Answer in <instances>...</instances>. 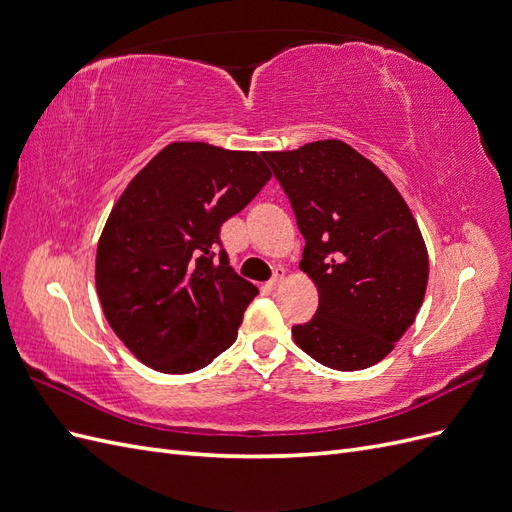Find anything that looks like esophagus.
<instances>
[{
  "label": "esophagus",
  "mask_w": 512,
  "mask_h": 512,
  "mask_svg": "<svg viewBox=\"0 0 512 512\" xmlns=\"http://www.w3.org/2000/svg\"><path fill=\"white\" fill-rule=\"evenodd\" d=\"M284 280H286V273H284V269H277L275 271V275H273V280L267 284L271 290H277L280 288L282 284H284Z\"/></svg>",
  "instance_id": "34e87169"
}]
</instances>
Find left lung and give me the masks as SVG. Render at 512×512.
<instances>
[{"mask_svg":"<svg viewBox=\"0 0 512 512\" xmlns=\"http://www.w3.org/2000/svg\"><path fill=\"white\" fill-rule=\"evenodd\" d=\"M305 239L301 269L318 286L316 316L292 327L297 346L337 371L376 365L423 305L429 258L406 200L342 141L262 153Z\"/></svg>","mask_w":512,"mask_h":512,"instance_id":"obj_1","label":"left lung"}]
</instances>
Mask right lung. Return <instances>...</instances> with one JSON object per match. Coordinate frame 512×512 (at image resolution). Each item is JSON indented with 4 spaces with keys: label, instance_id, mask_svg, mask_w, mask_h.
Returning <instances> with one entry per match:
<instances>
[{
    "label": "right lung",
    "instance_id": "obj_1",
    "mask_svg": "<svg viewBox=\"0 0 512 512\" xmlns=\"http://www.w3.org/2000/svg\"><path fill=\"white\" fill-rule=\"evenodd\" d=\"M269 179L256 151L173 143L123 190L98 243L96 288L138 361L190 374L235 344L258 288L228 267L220 228Z\"/></svg>",
    "mask_w": 512,
    "mask_h": 512
}]
</instances>
